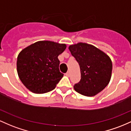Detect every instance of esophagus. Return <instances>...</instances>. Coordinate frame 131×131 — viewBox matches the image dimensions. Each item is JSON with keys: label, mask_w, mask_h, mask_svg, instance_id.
<instances>
[{"label": "esophagus", "mask_w": 131, "mask_h": 131, "mask_svg": "<svg viewBox=\"0 0 131 131\" xmlns=\"http://www.w3.org/2000/svg\"><path fill=\"white\" fill-rule=\"evenodd\" d=\"M66 75L67 76V77H69L70 76V72H67L66 73Z\"/></svg>", "instance_id": "34e87169"}]
</instances>
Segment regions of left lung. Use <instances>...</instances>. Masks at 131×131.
Returning a JSON list of instances; mask_svg holds the SVG:
<instances>
[{
  "label": "left lung",
  "instance_id": "left-lung-1",
  "mask_svg": "<svg viewBox=\"0 0 131 131\" xmlns=\"http://www.w3.org/2000/svg\"><path fill=\"white\" fill-rule=\"evenodd\" d=\"M80 66L81 79L73 86L81 95L93 96L101 92L110 81L112 62L108 55L93 45L79 42L69 48Z\"/></svg>",
  "mask_w": 131,
  "mask_h": 131
}]
</instances>
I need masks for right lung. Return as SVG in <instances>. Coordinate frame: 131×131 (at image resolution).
<instances>
[{
  "mask_svg": "<svg viewBox=\"0 0 131 131\" xmlns=\"http://www.w3.org/2000/svg\"><path fill=\"white\" fill-rule=\"evenodd\" d=\"M65 44L49 41H38L23 49L17 58V72L23 85L35 93L52 91L62 78L58 56Z\"/></svg>",
  "mask_w": 131,
  "mask_h": 131,
  "instance_id": "obj_1",
  "label": "right lung"
}]
</instances>
